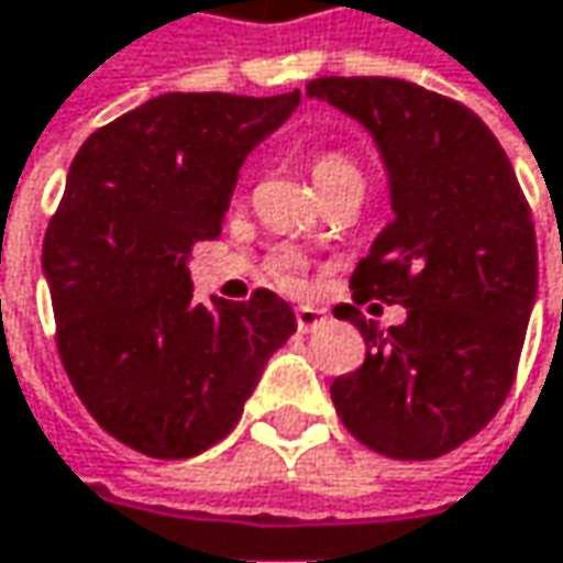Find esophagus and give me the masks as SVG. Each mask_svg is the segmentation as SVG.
Listing matches in <instances>:
<instances>
[{"label": "esophagus", "mask_w": 563, "mask_h": 563, "mask_svg": "<svg viewBox=\"0 0 563 563\" xmlns=\"http://www.w3.org/2000/svg\"><path fill=\"white\" fill-rule=\"evenodd\" d=\"M325 322V312L322 309H316V306H299L296 309V325H299V332H312L316 325H322Z\"/></svg>", "instance_id": "34e87169"}]
</instances>
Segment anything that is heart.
Wrapping results in <instances>:
<instances>
[{"label":"heart","mask_w":563,"mask_h":563,"mask_svg":"<svg viewBox=\"0 0 563 563\" xmlns=\"http://www.w3.org/2000/svg\"><path fill=\"white\" fill-rule=\"evenodd\" d=\"M309 174H312L325 199L344 186H364V170H361L357 157L344 147H334V144L316 147L309 154ZM267 274L283 289H302L306 286V261L292 251H280L267 261Z\"/></svg>","instance_id":"1"}]
</instances>
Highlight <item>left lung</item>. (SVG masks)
I'll return each instance as SVG.
<instances>
[{"label":"left lung","instance_id":"8db88e82","mask_svg":"<svg viewBox=\"0 0 563 563\" xmlns=\"http://www.w3.org/2000/svg\"><path fill=\"white\" fill-rule=\"evenodd\" d=\"M309 96L354 115L380 144L396 219L357 264L354 302L407 306L386 333L354 322L367 357L334 377L344 429L396 461H432L506 402L538 289L532 209L516 170L464 102L393 77H322Z\"/></svg>","mask_w":563,"mask_h":563}]
</instances>
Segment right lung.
<instances>
[{
  "label": "right lung",
  "instance_id": "right-lung-1",
  "mask_svg": "<svg viewBox=\"0 0 563 563\" xmlns=\"http://www.w3.org/2000/svg\"><path fill=\"white\" fill-rule=\"evenodd\" d=\"M283 96L167 92L86 137L44 234L57 351L89 416L147 457L202 454L238 426L296 316L271 289L192 302L186 257L222 234L244 157Z\"/></svg>",
  "mask_w": 563,
  "mask_h": 563
}]
</instances>
